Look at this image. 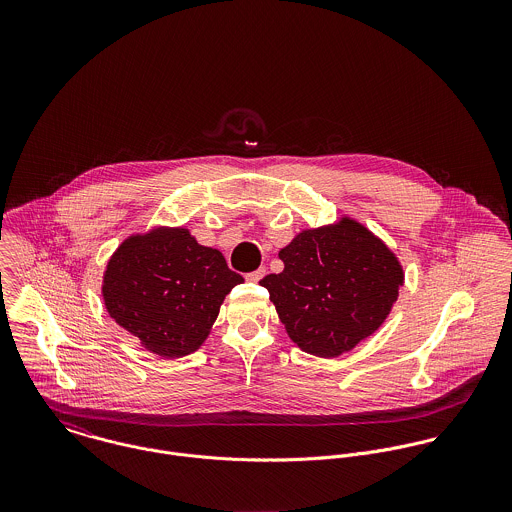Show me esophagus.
I'll list each match as a JSON object with an SVG mask.
<instances>
[{
  "instance_id": "esophagus-1",
  "label": "esophagus",
  "mask_w": 512,
  "mask_h": 512,
  "mask_svg": "<svg viewBox=\"0 0 512 512\" xmlns=\"http://www.w3.org/2000/svg\"><path fill=\"white\" fill-rule=\"evenodd\" d=\"M264 276H266V268H264V266H260L256 272L246 274V280H248V282H252V284H258Z\"/></svg>"
}]
</instances>
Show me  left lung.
<instances>
[{"label":"left lung","instance_id":"1","mask_svg":"<svg viewBox=\"0 0 512 512\" xmlns=\"http://www.w3.org/2000/svg\"><path fill=\"white\" fill-rule=\"evenodd\" d=\"M284 272L260 284L270 292L293 343L333 359L370 337L388 317L404 272L398 258L357 220L299 232L280 250Z\"/></svg>","mask_w":512,"mask_h":512}]
</instances>
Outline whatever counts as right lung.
Segmentation results:
<instances>
[{
	"label": "right lung",
	"instance_id": "add662e5",
	"mask_svg": "<svg viewBox=\"0 0 512 512\" xmlns=\"http://www.w3.org/2000/svg\"><path fill=\"white\" fill-rule=\"evenodd\" d=\"M242 282L187 228H155L120 244L102 295L110 317L147 351L179 359L203 345L226 293Z\"/></svg>",
	"mask_w": 512,
	"mask_h": 512
}]
</instances>
